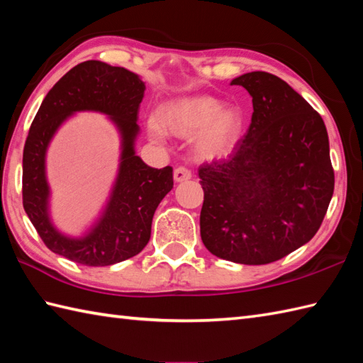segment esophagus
Wrapping results in <instances>:
<instances>
[{
	"label": "esophagus",
	"instance_id": "1",
	"mask_svg": "<svg viewBox=\"0 0 363 363\" xmlns=\"http://www.w3.org/2000/svg\"><path fill=\"white\" fill-rule=\"evenodd\" d=\"M191 171L188 167H184V166H179L174 171V180L177 182V183H180V182H186V180H189L191 179Z\"/></svg>",
	"mask_w": 363,
	"mask_h": 363
}]
</instances>
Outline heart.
<instances>
[{
	"mask_svg": "<svg viewBox=\"0 0 363 363\" xmlns=\"http://www.w3.org/2000/svg\"><path fill=\"white\" fill-rule=\"evenodd\" d=\"M147 132L154 141L164 135L192 138V147L200 160L213 161L227 157L242 132V116L236 108L220 107L211 96H183L164 102L157 118L147 121Z\"/></svg>",
	"mask_w": 363,
	"mask_h": 363,
	"instance_id": "1",
	"label": "heart"
}]
</instances>
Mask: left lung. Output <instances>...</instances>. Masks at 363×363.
Returning a JSON list of instances; mask_svg holds the SVG:
<instances>
[{"label":"left lung","mask_w":363,"mask_h":363,"mask_svg":"<svg viewBox=\"0 0 363 363\" xmlns=\"http://www.w3.org/2000/svg\"><path fill=\"white\" fill-rule=\"evenodd\" d=\"M252 96V124L228 160L199 167L200 236L214 256L261 265L315 236L334 192L323 119L278 76L231 80Z\"/></svg>","instance_id":"8db88e82"}]
</instances>
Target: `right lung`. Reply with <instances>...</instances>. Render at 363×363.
<instances>
[{"mask_svg": "<svg viewBox=\"0 0 363 363\" xmlns=\"http://www.w3.org/2000/svg\"><path fill=\"white\" fill-rule=\"evenodd\" d=\"M146 85L135 72L99 60L79 63L46 94L23 150V206L45 245L68 259L104 267L138 255L150 239L155 209L174 188L172 167L155 169L136 155L140 104ZM79 111L109 116L121 140L120 166L106 205L82 237H69L50 219L45 152L58 128Z\"/></svg>", "mask_w": 363, "mask_h": 363, "instance_id": "add662e5", "label": "right lung"}]
</instances>
